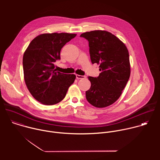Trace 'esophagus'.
<instances>
[{"label":"esophagus","mask_w":160,"mask_h":160,"mask_svg":"<svg viewBox=\"0 0 160 160\" xmlns=\"http://www.w3.org/2000/svg\"><path fill=\"white\" fill-rule=\"evenodd\" d=\"M76 78L77 79H84L86 78L85 76L83 75H76Z\"/></svg>","instance_id":"esophagus-1"}]
</instances>
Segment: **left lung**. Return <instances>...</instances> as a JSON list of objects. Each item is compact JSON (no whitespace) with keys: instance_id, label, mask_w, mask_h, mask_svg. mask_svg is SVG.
Masks as SVG:
<instances>
[{"instance_id":"left-lung-1","label":"left lung","mask_w":160,"mask_h":160,"mask_svg":"<svg viewBox=\"0 0 160 160\" xmlns=\"http://www.w3.org/2000/svg\"><path fill=\"white\" fill-rule=\"evenodd\" d=\"M88 42L90 60L99 64L98 77H88V102L96 108L107 107L121 96L130 78L129 54L125 45L110 32L95 30L81 34Z\"/></svg>"}]
</instances>
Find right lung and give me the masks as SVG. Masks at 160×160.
<instances>
[{
  "mask_svg": "<svg viewBox=\"0 0 160 160\" xmlns=\"http://www.w3.org/2000/svg\"><path fill=\"white\" fill-rule=\"evenodd\" d=\"M76 34L43 33L29 44L22 58L24 78L32 96L45 105H53L66 96L76 76L56 72L54 62L61 59L64 45Z\"/></svg>",
  "mask_w": 160,
  "mask_h": 160,
  "instance_id": "right-lung-1",
  "label": "right lung"
}]
</instances>
